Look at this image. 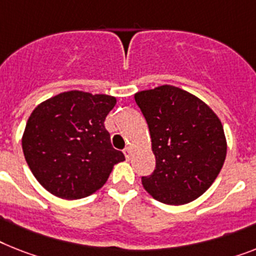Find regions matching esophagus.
Wrapping results in <instances>:
<instances>
[{
    "label": "esophagus",
    "instance_id": "34e87169",
    "mask_svg": "<svg viewBox=\"0 0 256 256\" xmlns=\"http://www.w3.org/2000/svg\"><path fill=\"white\" fill-rule=\"evenodd\" d=\"M123 153H124V156H126V160H130V156H132V150H130V148H126V149L123 150Z\"/></svg>",
    "mask_w": 256,
    "mask_h": 256
}]
</instances>
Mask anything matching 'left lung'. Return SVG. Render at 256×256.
<instances>
[{"label":"left lung","instance_id":"8db88e82","mask_svg":"<svg viewBox=\"0 0 256 256\" xmlns=\"http://www.w3.org/2000/svg\"><path fill=\"white\" fill-rule=\"evenodd\" d=\"M134 100L146 120L156 170L142 186L158 202L182 206L202 196L226 158L218 116L191 92L171 85L144 90Z\"/></svg>","mask_w":256,"mask_h":256}]
</instances>
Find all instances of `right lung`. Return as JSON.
<instances>
[{
  "label": "right lung",
  "instance_id": "right-lung-1",
  "mask_svg": "<svg viewBox=\"0 0 256 256\" xmlns=\"http://www.w3.org/2000/svg\"><path fill=\"white\" fill-rule=\"evenodd\" d=\"M115 104L111 95L72 90L44 100L30 115L23 154L34 176L52 195L66 200L92 195L126 160L104 128Z\"/></svg>",
  "mask_w": 256,
  "mask_h": 256
}]
</instances>
